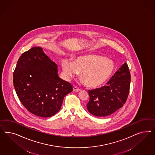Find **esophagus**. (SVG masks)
Wrapping results in <instances>:
<instances>
[{"mask_svg": "<svg viewBox=\"0 0 155 155\" xmlns=\"http://www.w3.org/2000/svg\"><path fill=\"white\" fill-rule=\"evenodd\" d=\"M73 90L74 91H80V89L78 87H77V86H74L73 87Z\"/></svg>", "mask_w": 155, "mask_h": 155, "instance_id": "1", "label": "esophagus"}]
</instances>
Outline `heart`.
<instances>
[{
    "label": "heart",
    "instance_id": "heart-1",
    "mask_svg": "<svg viewBox=\"0 0 155 155\" xmlns=\"http://www.w3.org/2000/svg\"><path fill=\"white\" fill-rule=\"evenodd\" d=\"M113 61L99 55L80 57L74 61L64 59L62 62L63 75L69 79L81 73L82 80L87 86L95 87L103 84L114 70Z\"/></svg>",
    "mask_w": 155,
    "mask_h": 155
}]
</instances>
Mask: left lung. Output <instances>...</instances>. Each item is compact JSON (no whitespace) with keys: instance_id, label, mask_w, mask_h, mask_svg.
<instances>
[{"instance_id":"8db88e82","label":"left lung","mask_w":155,"mask_h":155,"mask_svg":"<svg viewBox=\"0 0 155 155\" xmlns=\"http://www.w3.org/2000/svg\"><path fill=\"white\" fill-rule=\"evenodd\" d=\"M131 74L127 63L122 65L106 86L89 90L87 110L96 117H106L121 108L130 93Z\"/></svg>"}]
</instances>
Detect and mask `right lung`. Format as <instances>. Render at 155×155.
<instances>
[{
	"label": "right lung",
	"instance_id": "1",
	"mask_svg": "<svg viewBox=\"0 0 155 155\" xmlns=\"http://www.w3.org/2000/svg\"><path fill=\"white\" fill-rule=\"evenodd\" d=\"M57 65L43 52L33 47L20 57L13 83L20 101L30 113L51 117L59 111L72 85L58 76Z\"/></svg>",
	"mask_w": 155,
	"mask_h": 155
}]
</instances>
